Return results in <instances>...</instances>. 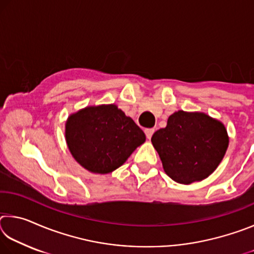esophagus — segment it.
Masks as SVG:
<instances>
[{"label": "esophagus", "instance_id": "1", "mask_svg": "<svg viewBox=\"0 0 254 254\" xmlns=\"http://www.w3.org/2000/svg\"><path fill=\"white\" fill-rule=\"evenodd\" d=\"M144 132H145V135H147V137L148 139L150 140L151 139V136H152V134L154 133V128L153 127H150V128H145L144 130Z\"/></svg>", "mask_w": 254, "mask_h": 254}]
</instances>
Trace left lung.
Here are the masks:
<instances>
[{
	"label": "left lung",
	"instance_id": "obj_1",
	"mask_svg": "<svg viewBox=\"0 0 254 254\" xmlns=\"http://www.w3.org/2000/svg\"><path fill=\"white\" fill-rule=\"evenodd\" d=\"M151 142L165 173L179 184L207 178L220 165L229 145L225 127L205 113L178 111L167 127L153 133Z\"/></svg>",
	"mask_w": 254,
	"mask_h": 254
}]
</instances>
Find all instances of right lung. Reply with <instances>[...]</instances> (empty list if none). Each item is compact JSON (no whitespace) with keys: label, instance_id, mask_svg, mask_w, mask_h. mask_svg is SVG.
<instances>
[{"label":"right lung","instance_id":"1","mask_svg":"<svg viewBox=\"0 0 254 254\" xmlns=\"http://www.w3.org/2000/svg\"><path fill=\"white\" fill-rule=\"evenodd\" d=\"M65 133L72 157L95 174L119 168L145 141L143 131L114 104L86 107L70 115Z\"/></svg>","mask_w":254,"mask_h":254}]
</instances>
